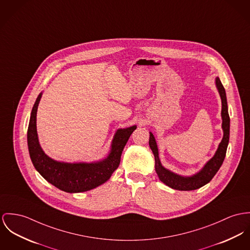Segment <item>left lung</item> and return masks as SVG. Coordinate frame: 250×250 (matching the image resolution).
<instances>
[{"instance_id": "1", "label": "left lung", "mask_w": 250, "mask_h": 250, "mask_svg": "<svg viewBox=\"0 0 250 250\" xmlns=\"http://www.w3.org/2000/svg\"><path fill=\"white\" fill-rule=\"evenodd\" d=\"M215 85L219 92L222 101V129H223V139L218 146L216 152L213 155L211 159H209L204 167L198 171L190 176H184L178 173L173 172L170 169L165 167L161 160L159 158V150L156 139L153 133L149 131V146L153 152L155 158V171L157 173L161 182H163L166 186L176 190H195L198 189L205 185L208 184L218 172L223 162L225 160L229 142V130H230V119L229 115V107L225 87L223 86L219 77L215 78Z\"/></svg>"}]
</instances>
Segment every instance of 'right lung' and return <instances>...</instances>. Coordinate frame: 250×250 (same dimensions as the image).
<instances>
[{"instance_id":"add662e5","label":"right lung","mask_w":250,"mask_h":250,"mask_svg":"<svg viewBox=\"0 0 250 250\" xmlns=\"http://www.w3.org/2000/svg\"><path fill=\"white\" fill-rule=\"evenodd\" d=\"M42 95V92L33 105L27 129L28 151L35 169L49 184L64 192H84L104 184L118 168L123 149L137 125L117 129L110 149L102 160L89 163L57 161L44 153L39 142L37 110Z\"/></svg>"}]
</instances>
